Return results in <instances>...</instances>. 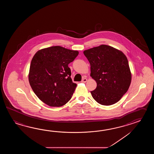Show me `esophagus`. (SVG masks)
<instances>
[{
    "label": "esophagus",
    "instance_id": "obj_1",
    "mask_svg": "<svg viewBox=\"0 0 154 154\" xmlns=\"http://www.w3.org/2000/svg\"><path fill=\"white\" fill-rule=\"evenodd\" d=\"M87 81H88V79L86 78H84L82 80V82H84V83H85L86 82H87Z\"/></svg>",
    "mask_w": 154,
    "mask_h": 154
}]
</instances>
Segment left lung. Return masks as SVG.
<instances>
[{
	"label": "left lung",
	"mask_w": 154,
	"mask_h": 154,
	"mask_svg": "<svg viewBox=\"0 0 154 154\" xmlns=\"http://www.w3.org/2000/svg\"><path fill=\"white\" fill-rule=\"evenodd\" d=\"M84 54L90 64V76L97 83L92 96L105 106L119 101L128 91L131 73L125 54L113 47L101 45L85 50Z\"/></svg>",
	"instance_id": "1"
}]
</instances>
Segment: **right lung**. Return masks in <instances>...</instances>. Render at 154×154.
<instances>
[{
    "instance_id": "1",
    "label": "right lung",
    "mask_w": 154,
    "mask_h": 154,
    "mask_svg": "<svg viewBox=\"0 0 154 154\" xmlns=\"http://www.w3.org/2000/svg\"><path fill=\"white\" fill-rule=\"evenodd\" d=\"M78 51L59 46L38 51L29 67V81L40 100L51 107H61L69 101L75 90L68 64L78 56Z\"/></svg>"
}]
</instances>
